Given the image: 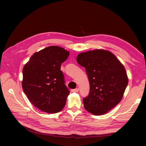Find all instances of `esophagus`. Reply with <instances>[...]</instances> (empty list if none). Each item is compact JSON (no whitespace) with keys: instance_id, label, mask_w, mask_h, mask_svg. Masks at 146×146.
Instances as JSON below:
<instances>
[{"instance_id":"esophagus-1","label":"esophagus","mask_w":146,"mask_h":146,"mask_svg":"<svg viewBox=\"0 0 146 146\" xmlns=\"http://www.w3.org/2000/svg\"><path fill=\"white\" fill-rule=\"evenodd\" d=\"M78 91H79V89L77 88H76V89L72 90L71 92H78Z\"/></svg>"}]
</instances>
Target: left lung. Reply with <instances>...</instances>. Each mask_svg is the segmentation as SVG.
<instances>
[{
	"instance_id": "obj_1",
	"label": "left lung",
	"mask_w": 146,
	"mask_h": 146,
	"mask_svg": "<svg viewBox=\"0 0 146 146\" xmlns=\"http://www.w3.org/2000/svg\"><path fill=\"white\" fill-rule=\"evenodd\" d=\"M77 61L85 68L90 82L84 107L94 115L107 113L120 102L128 85L124 66L111 52L103 49L80 53Z\"/></svg>"
}]
</instances>
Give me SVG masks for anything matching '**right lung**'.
<instances>
[{
    "mask_svg": "<svg viewBox=\"0 0 146 146\" xmlns=\"http://www.w3.org/2000/svg\"><path fill=\"white\" fill-rule=\"evenodd\" d=\"M69 55V52L62 47L49 46L35 52L24 66V93L42 111L58 113L65 106L69 91L60 67Z\"/></svg>",
    "mask_w": 146,
    "mask_h": 146,
    "instance_id": "right-lung-1",
    "label": "right lung"
}]
</instances>
